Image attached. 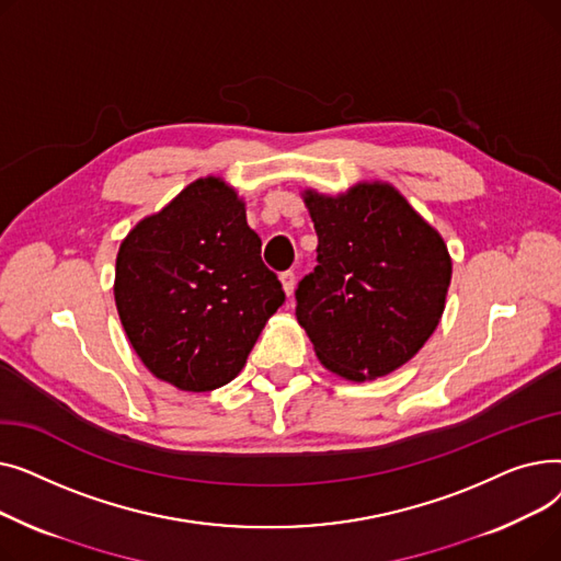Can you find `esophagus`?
Returning a JSON list of instances; mask_svg holds the SVG:
<instances>
[{"instance_id": "34e87169", "label": "esophagus", "mask_w": 561, "mask_h": 561, "mask_svg": "<svg viewBox=\"0 0 561 561\" xmlns=\"http://www.w3.org/2000/svg\"><path fill=\"white\" fill-rule=\"evenodd\" d=\"M279 279H282V286H284V290H286V296H290L293 288H296V273H293V271H284V273L279 275Z\"/></svg>"}]
</instances>
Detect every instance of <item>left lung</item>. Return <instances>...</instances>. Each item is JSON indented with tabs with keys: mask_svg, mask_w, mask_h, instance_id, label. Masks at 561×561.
I'll list each match as a JSON object with an SVG mask.
<instances>
[{
	"mask_svg": "<svg viewBox=\"0 0 561 561\" xmlns=\"http://www.w3.org/2000/svg\"><path fill=\"white\" fill-rule=\"evenodd\" d=\"M307 204L318 248L296 316L318 359L355 381L400 368L444 313L453 275L444 239L387 184L307 193Z\"/></svg>",
	"mask_w": 561,
	"mask_h": 561,
	"instance_id": "1",
	"label": "left lung"
}]
</instances>
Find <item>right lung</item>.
<instances>
[{
	"instance_id": "1",
	"label": "right lung",
	"mask_w": 561,
	"mask_h": 561,
	"mask_svg": "<svg viewBox=\"0 0 561 561\" xmlns=\"http://www.w3.org/2000/svg\"><path fill=\"white\" fill-rule=\"evenodd\" d=\"M113 293L140 362L193 393L239 375L265 320L286 302L243 202L216 176L129 231Z\"/></svg>"
}]
</instances>
